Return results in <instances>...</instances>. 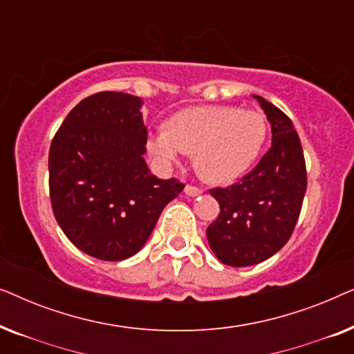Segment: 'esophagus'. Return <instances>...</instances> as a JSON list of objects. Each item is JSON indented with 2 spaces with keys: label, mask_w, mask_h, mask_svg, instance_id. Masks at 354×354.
<instances>
[{
  "label": "esophagus",
  "mask_w": 354,
  "mask_h": 354,
  "mask_svg": "<svg viewBox=\"0 0 354 354\" xmlns=\"http://www.w3.org/2000/svg\"><path fill=\"white\" fill-rule=\"evenodd\" d=\"M185 195H188V196H198V195H201L203 193V190L200 187H195V185H187L185 187Z\"/></svg>",
  "instance_id": "obj_1"
}]
</instances>
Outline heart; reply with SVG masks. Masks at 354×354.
I'll return each mask as SVG.
<instances>
[{
  "label": "heart",
  "instance_id": "heart-1",
  "mask_svg": "<svg viewBox=\"0 0 354 354\" xmlns=\"http://www.w3.org/2000/svg\"><path fill=\"white\" fill-rule=\"evenodd\" d=\"M268 135L263 115L229 106H196L166 120L151 149L166 161L178 153L192 154L200 177L211 183H230L251 167Z\"/></svg>",
  "mask_w": 354,
  "mask_h": 354
}]
</instances>
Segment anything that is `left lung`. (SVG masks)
<instances>
[{"instance_id":"left-lung-1","label":"left lung","mask_w":354,"mask_h":354,"mask_svg":"<svg viewBox=\"0 0 354 354\" xmlns=\"http://www.w3.org/2000/svg\"><path fill=\"white\" fill-rule=\"evenodd\" d=\"M272 130V147L251 172L227 188H211L221 206L206 229L221 263L245 268L263 263L292 236L308 187L306 162L293 122L283 111L254 96Z\"/></svg>"}]
</instances>
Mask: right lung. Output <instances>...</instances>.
I'll list each match as a JSON object with an SVG mask.
<instances>
[{
  "instance_id": "add662e5",
  "label": "right lung",
  "mask_w": 354,
  "mask_h": 354,
  "mask_svg": "<svg viewBox=\"0 0 354 354\" xmlns=\"http://www.w3.org/2000/svg\"><path fill=\"white\" fill-rule=\"evenodd\" d=\"M142 100L122 91L86 96L50 147V200L67 239L84 253L122 261L143 248L169 201L185 183L158 178L143 154Z\"/></svg>"
}]
</instances>
